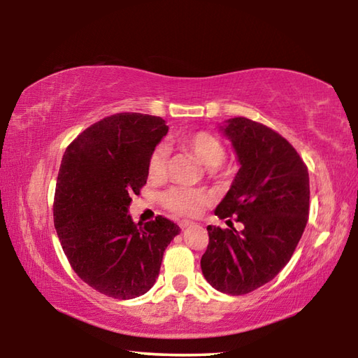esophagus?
I'll use <instances>...</instances> for the list:
<instances>
[{"instance_id": "1", "label": "esophagus", "mask_w": 358, "mask_h": 358, "mask_svg": "<svg viewBox=\"0 0 358 358\" xmlns=\"http://www.w3.org/2000/svg\"><path fill=\"white\" fill-rule=\"evenodd\" d=\"M192 226H196V222H194V221H189V220H181L180 221L181 229H187V227H192Z\"/></svg>"}]
</instances>
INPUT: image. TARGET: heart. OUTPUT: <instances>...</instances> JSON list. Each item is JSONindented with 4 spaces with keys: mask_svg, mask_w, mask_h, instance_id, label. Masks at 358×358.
<instances>
[{
    "mask_svg": "<svg viewBox=\"0 0 358 358\" xmlns=\"http://www.w3.org/2000/svg\"><path fill=\"white\" fill-rule=\"evenodd\" d=\"M185 148L191 150L202 164L208 169H216L226 159V148L215 136L208 132H196V134L175 138ZM169 150L166 145H157L151 151L148 159V175L151 178H161L166 173ZM162 202L169 210L178 215H196L208 202V197L201 191L185 189V187H172V189L162 194Z\"/></svg>",
    "mask_w": 358,
    "mask_h": 358,
    "instance_id": "b5f03b06",
    "label": "heart"
}]
</instances>
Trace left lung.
I'll use <instances>...</instances> for the list:
<instances>
[{"mask_svg": "<svg viewBox=\"0 0 358 358\" xmlns=\"http://www.w3.org/2000/svg\"><path fill=\"white\" fill-rule=\"evenodd\" d=\"M220 131L240 169L215 215L227 222L234 216L243 229L208 226L201 266L216 290L243 295L273 280L292 257L310 213V175L292 145L264 124L235 117Z\"/></svg>", "mask_w": 358, "mask_h": 358, "instance_id": "8db88e82", "label": "left lung"}]
</instances>
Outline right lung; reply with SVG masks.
<instances>
[{
  "instance_id": "obj_1",
  "label": "right lung",
  "mask_w": 358,
  "mask_h": 358,
  "mask_svg": "<svg viewBox=\"0 0 358 358\" xmlns=\"http://www.w3.org/2000/svg\"><path fill=\"white\" fill-rule=\"evenodd\" d=\"M167 132L159 117L117 113L85 129L63 155L53 203L58 238L78 278L113 299L147 294L180 234L162 216L142 226L128 213Z\"/></svg>"
}]
</instances>
